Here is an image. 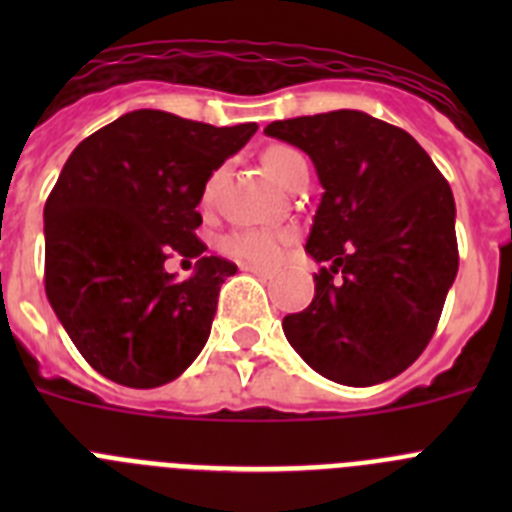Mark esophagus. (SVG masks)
Wrapping results in <instances>:
<instances>
[{
	"label": "esophagus",
	"mask_w": 512,
	"mask_h": 512,
	"mask_svg": "<svg viewBox=\"0 0 512 512\" xmlns=\"http://www.w3.org/2000/svg\"><path fill=\"white\" fill-rule=\"evenodd\" d=\"M241 269H243V271H251V274H256V277H261V279H271V271H269V269H261V266L243 264Z\"/></svg>",
	"instance_id": "34e87169"
}]
</instances>
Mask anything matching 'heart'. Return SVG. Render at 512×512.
<instances>
[{
	"label": "heart",
	"mask_w": 512,
	"mask_h": 512,
	"mask_svg": "<svg viewBox=\"0 0 512 512\" xmlns=\"http://www.w3.org/2000/svg\"><path fill=\"white\" fill-rule=\"evenodd\" d=\"M264 161L266 174L277 184H287L297 171L307 169V161L302 158L300 151L289 146H269L261 156ZM212 182L205 189V202L210 200ZM295 241L292 230H269V228H246V230H233V233L220 238V251L225 256L243 264L253 266H277L284 259L287 248Z\"/></svg>",
	"instance_id": "heart-1"
}]
</instances>
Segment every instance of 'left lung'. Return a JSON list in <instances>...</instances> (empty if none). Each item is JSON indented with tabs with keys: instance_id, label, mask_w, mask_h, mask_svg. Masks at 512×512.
I'll list each match as a JSON object with an SVG mask.
<instances>
[{
	"instance_id": "left-lung-1",
	"label": "left lung",
	"mask_w": 512,
	"mask_h": 512,
	"mask_svg": "<svg viewBox=\"0 0 512 512\" xmlns=\"http://www.w3.org/2000/svg\"><path fill=\"white\" fill-rule=\"evenodd\" d=\"M305 151L323 197L305 251L315 297L282 323L297 354L325 379L372 387L405 372L431 341L459 269L449 182L390 122L359 110L266 125Z\"/></svg>"
}]
</instances>
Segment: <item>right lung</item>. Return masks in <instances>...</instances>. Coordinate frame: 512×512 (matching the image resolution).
Instances as JSON below:
<instances>
[{
	"label": "right lung",
	"mask_w": 512,
	"mask_h": 512,
	"mask_svg": "<svg viewBox=\"0 0 512 512\" xmlns=\"http://www.w3.org/2000/svg\"><path fill=\"white\" fill-rule=\"evenodd\" d=\"M256 122L215 128L135 110L84 138L45 202V295L79 354L135 390L171 382L210 338L220 284L238 266L202 256L205 184ZM174 252L198 259L176 283Z\"/></svg>",
	"instance_id": "obj_1"
}]
</instances>
